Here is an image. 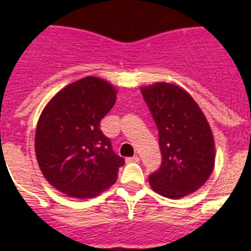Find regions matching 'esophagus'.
<instances>
[{
  "label": "esophagus",
  "instance_id": "obj_1",
  "mask_svg": "<svg viewBox=\"0 0 251 251\" xmlns=\"http://www.w3.org/2000/svg\"><path fill=\"white\" fill-rule=\"evenodd\" d=\"M127 162H128V163H137V162H139V157H138V156L128 157Z\"/></svg>",
  "mask_w": 251,
  "mask_h": 251
}]
</instances>
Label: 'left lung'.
Wrapping results in <instances>:
<instances>
[{
  "label": "left lung",
  "mask_w": 251,
  "mask_h": 251,
  "mask_svg": "<svg viewBox=\"0 0 251 251\" xmlns=\"http://www.w3.org/2000/svg\"><path fill=\"white\" fill-rule=\"evenodd\" d=\"M158 129L162 165L150 176L151 187L181 199L201 187L215 165L211 128L200 106L179 86L156 83L141 89Z\"/></svg>",
  "instance_id": "1"
}]
</instances>
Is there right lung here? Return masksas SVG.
I'll list each match as a JSON object with an SVG mask.
<instances>
[{"label": "right lung", "instance_id": "obj_1", "mask_svg": "<svg viewBox=\"0 0 251 251\" xmlns=\"http://www.w3.org/2000/svg\"><path fill=\"white\" fill-rule=\"evenodd\" d=\"M115 99L112 84L85 76L60 90L45 106L37 123L35 152L44 177L56 190L90 199L117 181L126 162L100 129Z\"/></svg>", "mask_w": 251, "mask_h": 251}]
</instances>
